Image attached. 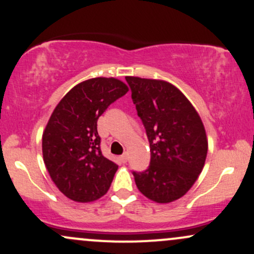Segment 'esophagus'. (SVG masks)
Segmentation results:
<instances>
[{
	"label": "esophagus",
	"instance_id": "obj_1",
	"mask_svg": "<svg viewBox=\"0 0 254 254\" xmlns=\"http://www.w3.org/2000/svg\"><path fill=\"white\" fill-rule=\"evenodd\" d=\"M121 161L123 162V164H125V162L127 161V154H124V155L121 156Z\"/></svg>",
	"mask_w": 254,
	"mask_h": 254
}]
</instances>
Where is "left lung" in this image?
Here are the masks:
<instances>
[{
    "label": "left lung",
    "instance_id": "8db88e82",
    "mask_svg": "<svg viewBox=\"0 0 254 254\" xmlns=\"http://www.w3.org/2000/svg\"><path fill=\"white\" fill-rule=\"evenodd\" d=\"M150 145V164L132 172L137 189L156 203L179 199L202 172L208 141L199 115L166 81L125 77Z\"/></svg>",
    "mask_w": 254,
    "mask_h": 254
}]
</instances>
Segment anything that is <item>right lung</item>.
Instances as JSON below:
<instances>
[{
    "label": "right lung",
    "instance_id": "1",
    "mask_svg": "<svg viewBox=\"0 0 254 254\" xmlns=\"http://www.w3.org/2000/svg\"><path fill=\"white\" fill-rule=\"evenodd\" d=\"M127 90L115 77L83 81L64 95L49 119L44 164L58 190L75 202H93L109 191L118 166L101 153L97 123Z\"/></svg>",
    "mask_w": 254,
    "mask_h": 254
}]
</instances>
